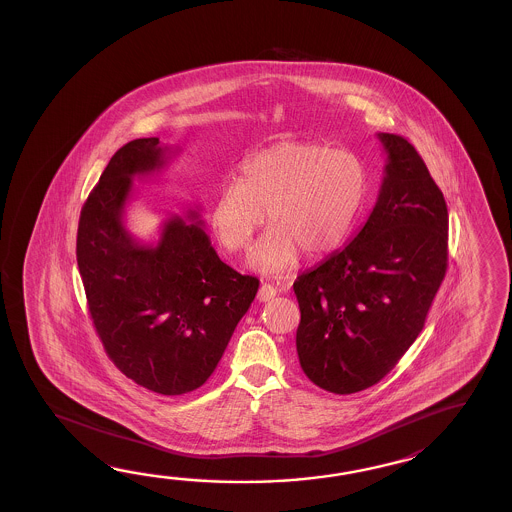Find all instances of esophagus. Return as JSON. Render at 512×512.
I'll use <instances>...</instances> for the list:
<instances>
[{
    "label": "esophagus",
    "instance_id": "34e87169",
    "mask_svg": "<svg viewBox=\"0 0 512 512\" xmlns=\"http://www.w3.org/2000/svg\"><path fill=\"white\" fill-rule=\"evenodd\" d=\"M276 296V287L271 283H261L260 291H258V300L260 302H269Z\"/></svg>",
    "mask_w": 512,
    "mask_h": 512
}]
</instances>
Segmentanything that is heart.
Returning a JSON list of instances; mask_svg holds the SVG:
<instances>
[{"instance_id": "1", "label": "heart", "mask_w": 512, "mask_h": 512, "mask_svg": "<svg viewBox=\"0 0 512 512\" xmlns=\"http://www.w3.org/2000/svg\"><path fill=\"white\" fill-rule=\"evenodd\" d=\"M366 192L368 172L355 153L320 142L283 141L243 161L238 183H227L214 197L208 223L223 249L243 252L265 211L271 229L258 241L251 265L267 276H282L302 252L320 258L337 251Z\"/></svg>"}]
</instances>
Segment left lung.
I'll return each mask as SVG.
<instances>
[{
    "label": "left lung",
    "mask_w": 512,
    "mask_h": 512,
    "mask_svg": "<svg viewBox=\"0 0 512 512\" xmlns=\"http://www.w3.org/2000/svg\"><path fill=\"white\" fill-rule=\"evenodd\" d=\"M375 208L348 247L296 278V351L309 381L349 395L384 379L419 337L448 265V210L425 161L379 133Z\"/></svg>",
    "instance_id": "8db88e82"
}]
</instances>
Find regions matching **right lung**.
<instances>
[{"mask_svg": "<svg viewBox=\"0 0 512 512\" xmlns=\"http://www.w3.org/2000/svg\"><path fill=\"white\" fill-rule=\"evenodd\" d=\"M166 153L148 137L111 157L80 212L77 261L109 359L150 392L183 395L214 373L260 280L219 260L196 210L192 223L166 219L157 245L126 230L133 177L161 170Z\"/></svg>", "mask_w": 512, "mask_h": 512, "instance_id": "1", "label": "right lung"}]
</instances>
